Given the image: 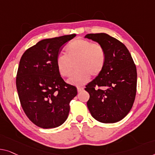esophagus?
Wrapping results in <instances>:
<instances>
[{
	"mask_svg": "<svg viewBox=\"0 0 155 155\" xmlns=\"http://www.w3.org/2000/svg\"><path fill=\"white\" fill-rule=\"evenodd\" d=\"M84 87H81V86L77 87V91H78V92H81V91H84Z\"/></svg>",
	"mask_w": 155,
	"mask_h": 155,
	"instance_id": "34e87169",
	"label": "esophagus"
}]
</instances>
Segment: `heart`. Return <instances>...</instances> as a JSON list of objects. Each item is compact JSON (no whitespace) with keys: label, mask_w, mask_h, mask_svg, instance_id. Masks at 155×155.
Returning a JSON list of instances; mask_svg holds the SVG:
<instances>
[{"label":"heart","mask_w":155,"mask_h":155,"mask_svg":"<svg viewBox=\"0 0 155 155\" xmlns=\"http://www.w3.org/2000/svg\"><path fill=\"white\" fill-rule=\"evenodd\" d=\"M65 55H59L55 64L60 75L69 77L72 73L74 64L76 71L68 82L74 85H81L91 77H97L102 71L107 61V54L100 43H92L85 39H77L69 43L64 49Z\"/></svg>","instance_id":"heart-1"}]
</instances>
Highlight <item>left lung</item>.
<instances>
[{
    "label": "left lung",
    "mask_w": 155,
    "mask_h": 155,
    "mask_svg": "<svg viewBox=\"0 0 155 155\" xmlns=\"http://www.w3.org/2000/svg\"><path fill=\"white\" fill-rule=\"evenodd\" d=\"M103 46L107 61L102 71L85 85L90 94L87 102L92 116L102 123H114L130 111L137 94V71L127 48L106 33L87 34Z\"/></svg>",
    "instance_id": "1"
}]
</instances>
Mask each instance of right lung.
I'll list each match as a JSON object with an SVG mask.
<instances>
[{
  "label": "right lung",
  "instance_id": "right-lung-1",
  "mask_svg": "<svg viewBox=\"0 0 155 155\" xmlns=\"http://www.w3.org/2000/svg\"><path fill=\"white\" fill-rule=\"evenodd\" d=\"M76 36L45 39L30 47L21 58L16 85L25 114L35 125L57 127L68 118L77 87L64 82L55 61L64 45Z\"/></svg>",
  "mask_w": 155,
  "mask_h": 155
}]
</instances>
